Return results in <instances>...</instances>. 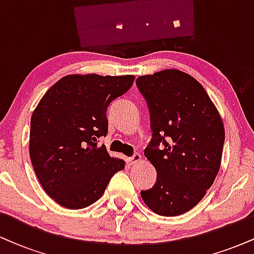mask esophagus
I'll use <instances>...</instances> for the list:
<instances>
[{
  "instance_id": "obj_1",
  "label": "esophagus",
  "mask_w": 254,
  "mask_h": 254,
  "mask_svg": "<svg viewBox=\"0 0 254 254\" xmlns=\"http://www.w3.org/2000/svg\"><path fill=\"white\" fill-rule=\"evenodd\" d=\"M141 159H142L141 155H139L138 153H135L131 157H127V162H129V165L133 166V165L138 164V162L141 161Z\"/></svg>"
}]
</instances>
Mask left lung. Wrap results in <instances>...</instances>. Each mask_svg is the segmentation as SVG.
<instances>
[{"label": "left lung", "mask_w": 254, "mask_h": 254, "mask_svg": "<svg viewBox=\"0 0 254 254\" xmlns=\"http://www.w3.org/2000/svg\"><path fill=\"white\" fill-rule=\"evenodd\" d=\"M136 86L149 111L151 139L144 155L156 184L141 191L161 216L191 210L210 189L221 165L224 127L216 107L196 78L176 69L139 76Z\"/></svg>", "instance_id": "1"}]
</instances>
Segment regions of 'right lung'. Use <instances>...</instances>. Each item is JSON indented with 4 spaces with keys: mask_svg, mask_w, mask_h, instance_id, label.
<instances>
[{
    "mask_svg": "<svg viewBox=\"0 0 254 254\" xmlns=\"http://www.w3.org/2000/svg\"><path fill=\"white\" fill-rule=\"evenodd\" d=\"M133 80L132 75H68L38 104L31 118V161L43 189L60 205L89 206L124 168L123 160L111 157L98 142L109 130L107 107Z\"/></svg>",
    "mask_w": 254,
    "mask_h": 254,
    "instance_id": "right-lung-1",
    "label": "right lung"
}]
</instances>
